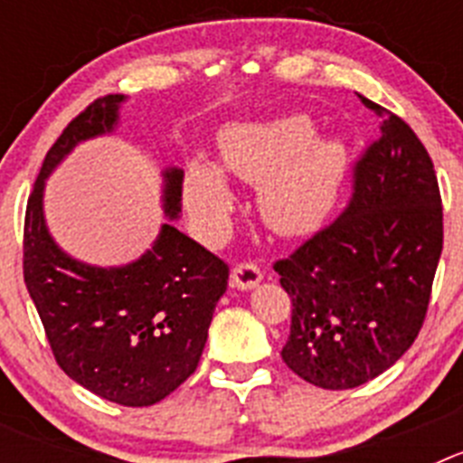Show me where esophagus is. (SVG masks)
<instances>
[{
    "mask_svg": "<svg viewBox=\"0 0 463 463\" xmlns=\"http://www.w3.org/2000/svg\"><path fill=\"white\" fill-rule=\"evenodd\" d=\"M261 280V269L255 261H241L232 271V285L239 289H252Z\"/></svg>",
    "mask_w": 463,
    "mask_h": 463,
    "instance_id": "obj_1",
    "label": "esophagus"
}]
</instances>
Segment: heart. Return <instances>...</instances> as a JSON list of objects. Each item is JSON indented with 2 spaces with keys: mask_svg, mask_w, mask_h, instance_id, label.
Masks as SVG:
<instances>
[{
  "mask_svg": "<svg viewBox=\"0 0 463 463\" xmlns=\"http://www.w3.org/2000/svg\"><path fill=\"white\" fill-rule=\"evenodd\" d=\"M218 146L224 171L260 185V215L276 234H308L336 203L347 165L345 148L334 138H315L308 118L229 125L220 132ZM185 203L199 222L218 229L234 208V194L218 166L192 162Z\"/></svg>",
  "mask_w": 463,
  "mask_h": 463,
  "instance_id": "1",
  "label": "heart"
}]
</instances>
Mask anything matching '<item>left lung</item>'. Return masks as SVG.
Masks as SVG:
<instances>
[{"mask_svg":"<svg viewBox=\"0 0 463 463\" xmlns=\"http://www.w3.org/2000/svg\"><path fill=\"white\" fill-rule=\"evenodd\" d=\"M380 134L353 169V199L273 269L292 298L282 362L322 390H353L403 357L427 317L443 250L433 162L406 122L359 94Z\"/></svg>","mask_w":463,"mask_h":463,"instance_id":"1","label":"left lung"}]
</instances>
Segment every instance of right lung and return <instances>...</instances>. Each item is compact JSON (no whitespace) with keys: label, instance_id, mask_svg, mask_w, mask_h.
I'll list each match as a JSON object with an SVG mask.
<instances>
[{"label":"right lung","instance_id":"add662e5","mask_svg":"<svg viewBox=\"0 0 463 463\" xmlns=\"http://www.w3.org/2000/svg\"><path fill=\"white\" fill-rule=\"evenodd\" d=\"M122 94L94 99L48 150L24 213L23 273L57 366L120 406H153L196 371L229 267L174 224L125 267H90L57 248L43 187L80 141L113 132ZM183 171H165V213H181Z\"/></svg>","mask_w":463,"mask_h":463}]
</instances>
